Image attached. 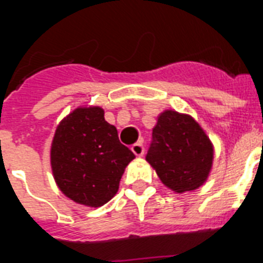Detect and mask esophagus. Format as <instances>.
I'll use <instances>...</instances> for the list:
<instances>
[{"mask_svg": "<svg viewBox=\"0 0 263 263\" xmlns=\"http://www.w3.org/2000/svg\"><path fill=\"white\" fill-rule=\"evenodd\" d=\"M132 152H133L137 157H142L143 153H145V147H143L142 142L134 143V145L132 146Z\"/></svg>", "mask_w": 263, "mask_h": 263, "instance_id": "obj_1", "label": "esophagus"}]
</instances>
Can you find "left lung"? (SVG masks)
I'll return each mask as SVG.
<instances>
[{
    "label": "left lung",
    "mask_w": 263,
    "mask_h": 263,
    "mask_svg": "<svg viewBox=\"0 0 263 263\" xmlns=\"http://www.w3.org/2000/svg\"><path fill=\"white\" fill-rule=\"evenodd\" d=\"M146 160L164 185L182 194L205 182L212 167L213 147L194 118L166 110L153 129Z\"/></svg>",
    "instance_id": "left-lung-1"
}]
</instances>
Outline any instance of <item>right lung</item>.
<instances>
[{
    "label": "right lung",
    "instance_id": "right-lung-1",
    "mask_svg": "<svg viewBox=\"0 0 263 263\" xmlns=\"http://www.w3.org/2000/svg\"><path fill=\"white\" fill-rule=\"evenodd\" d=\"M134 158L99 106L78 108L67 116L51 146V167L60 191L95 208L117 194L125 167Z\"/></svg>",
    "mask_w": 263,
    "mask_h": 263
}]
</instances>
